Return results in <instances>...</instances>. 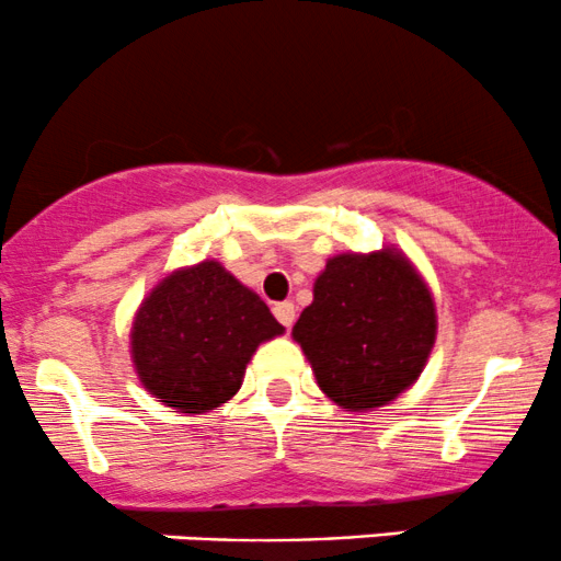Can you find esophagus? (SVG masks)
<instances>
[{"label": "esophagus", "mask_w": 561, "mask_h": 561, "mask_svg": "<svg viewBox=\"0 0 561 561\" xmlns=\"http://www.w3.org/2000/svg\"><path fill=\"white\" fill-rule=\"evenodd\" d=\"M274 317H276V321H279L282 327H293L295 324V306L289 300H285V302H276L274 306Z\"/></svg>", "instance_id": "34e87169"}]
</instances>
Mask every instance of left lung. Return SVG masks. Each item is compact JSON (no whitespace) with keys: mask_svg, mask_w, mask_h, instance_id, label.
<instances>
[{"mask_svg":"<svg viewBox=\"0 0 561 561\" xmlns=\"http://www.w3.org/2000/svg\"><path fill=\"white\" fill-rule=\"evenodd\" d=\"M435 334L433 293L396 248L327 261L293 327L319 388L345 411H375L409 390Z\"/></svg>","mask_w":561,"mask_h":561,"instance_id":"obj_1","label":"left lung"}]
</instances>
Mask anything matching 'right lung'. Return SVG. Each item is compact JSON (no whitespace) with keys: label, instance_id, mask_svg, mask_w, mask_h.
Instances as JSON below:
<instances>
[{"label":"right lung","instance_id":"obj_1","mask_svg":"<svg viewBox=\"0 0 561 561\" xmlns=\"http://www.w3.org/2000/svg\"><path fill=\"white\" fill-rule=\"evenodd\" d=\"M285 332L253 289L218 261L171 272L141 300L131 362L150 396L182 414H205L240 390L261 343Z\"/></svg>","mask_w":561,"mask_h":561}]
</instances>
